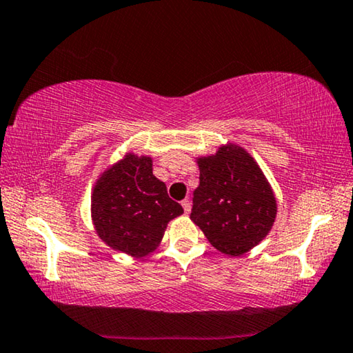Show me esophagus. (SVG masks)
Instances as JSON below:
<instances>
[{
    "label": "esophagus",
    "mask_w": 353,
    "mask_h": 353,
    "mask_svg": "<svg viewBox=\"0 0 353 353\" xmlns=\"http://www.w3.org/2000/svg\"><path fill=\"white\" fill-rule=\"evenodd\" d=\"M181 206H183L184 212H186V214H189V212H190V201H189V199H184L181 201Z\"/></svg>",
    "instance_id": "obj_1"
}]
</instances>
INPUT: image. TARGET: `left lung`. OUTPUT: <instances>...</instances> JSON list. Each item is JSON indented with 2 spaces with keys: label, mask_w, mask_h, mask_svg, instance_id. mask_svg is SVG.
Wrapping results in <instances>:
<instances>
[{
  "label": "left lung",
  "mask_w": 353,
  "mask_h": 353,
  "mask_svg": "<svg viewBox=\"0 0 353 353\" xmlns=\"http://www.w3.org/2000/svg\"><path fill=\"white\" fill-rule=\"evenodd\" d=\"M200 184L194 190L192 219L219 252L241 256L272 228L276 200L255 159L238 145H223L199 158Z\"/></svg>",
  "instance_id": "obj_1"
}]
</instances>
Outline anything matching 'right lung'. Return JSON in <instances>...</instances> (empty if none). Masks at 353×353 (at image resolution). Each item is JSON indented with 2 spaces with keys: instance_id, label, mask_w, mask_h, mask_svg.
I'll use <instances>...</instances> for the list:
<instances>
[{
  "instance_id": "right-lung-1",
  "label": "right lung",
  "mask_w": 353,
  "mask_h": 353,
  "mask_svg": "<svg viewBox=\"0 0 353 353\" xmlns=\"http://www.w3.org/2000/svg\"><path fill=\"white\" fill-rule=\"evenodd\" d=\"M152 158L126 154L103 172L92 194L97 234L131 256H145L159 245L172 219L183 214L163 181L153 175Z\"/></svg>"
}]
</instances>
